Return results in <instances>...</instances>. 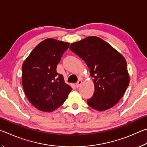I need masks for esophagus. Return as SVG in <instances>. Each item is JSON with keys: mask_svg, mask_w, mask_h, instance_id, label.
Masks as SVG:
<instances>
[{"mask_svg": "<svg viewBox=\"0 0 147 147\" xmlns=\"http://www.w3.org/2000/svg\"><path fill=\"white\" fill-rule=\"evenodd\" d=\"M81 84H82V81H81V80L78 81V83H76V86L77 88H79V87L81 86Z\"/></svg>", "mask_w": 147, "mask_h": 147, "instance_id": "obj_1", "label": "esophagus"}]
</instances>
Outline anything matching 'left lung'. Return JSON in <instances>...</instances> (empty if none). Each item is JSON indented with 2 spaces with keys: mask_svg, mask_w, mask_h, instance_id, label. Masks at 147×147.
<instances>
[{
  "mask_svg": "<svg viewBox=\"0 0 147 147\" xmlns=\"http://www.w3.org/2000/svg\"><path fill=\"white\" fill-rule=\"evenodd\" d=\"M69 50L85 62L93 78L95 91L87 100L89 106L103 111L116 105L130 82L123 56L106 41L95 36L71 43Z\"/></svg>",
  "mask_w": 147,
  "mask_h": 147,
  "instance_id": "8db88e82",
  "label": "left lung"
}]
</instances>
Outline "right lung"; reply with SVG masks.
I'll use <instances>...</instances> for the list:
<instances>
[{
  "label": "right lung",
  "mask_w": 147,
  "mask_h": 147,
  "mask_svg": "<svg viewBox=\"0 0 147 147\" xmlns=\"http://www.w3.org/2000/svg\"><path fill=\"white\" fill-rule=\"evenodd\" d=\"M69 44L53 38L42 41L22 64V83L28 99L43 112H53L64 103L72 88L57 72Z\"/></svg>",
  "instance_id": "right-lung-1"
}]
</instances>
